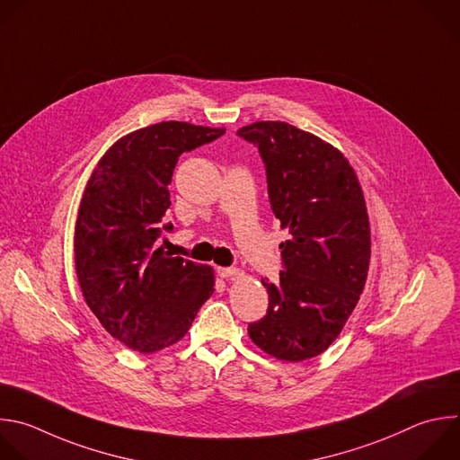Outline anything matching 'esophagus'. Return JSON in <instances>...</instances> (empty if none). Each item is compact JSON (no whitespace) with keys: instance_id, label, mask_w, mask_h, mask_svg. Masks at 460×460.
Wrapping results in <instances>:
<instances>
[{"instance_id":"34e87169","label":"esophagus","mask_w":460,"mask_h":460,"mask_svg":"<svg viewBox=\"0 0 460 460\" xmlns=\"http://www.w3.org/2000/svg\"><path fill=\"white\" fill-rule=\"evenodd\" d=\"M217 272H218L220 278H231V276H238L240 274V270L236 267H218Z\"/></svg>"}]
</instances>
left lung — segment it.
Masks as SVG:
<instances>
[{
    "label": "left lung",
    "instance_id": "8db88e82",
    "mask_svg": "<svg viewBox=\"0 0 460 460\" xmlns=\"http://www.w3.org/2000/svg\"><path fill=\"white\" fill-rule=\"evenodd\" d=\"M238 135L258 146L272 213L290 234L279 243V281L261 279L269 309L249 338L279 361L316 358L365 288L370 224L361 184L338 147L288 122L258 120Z\"/></svg>",
    "mask_w": 460,
    "mask_h": 460
}]
</instances>
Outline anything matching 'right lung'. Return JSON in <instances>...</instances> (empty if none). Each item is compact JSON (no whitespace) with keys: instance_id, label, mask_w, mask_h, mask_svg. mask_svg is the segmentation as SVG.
I'll return each instance as SVG.
<instances>
[{"instance_id":"1","label":"right lung","mask_w":460,"mask_h":460,"mask_svg":"<svg viewBox=\"0 0 460 460\" xmlns=\"http://www.w3.org/2000/svg\"><path fill=\"white\" fill-rule=\"evenodd\" d=\"M226 128L157 122L119 138L97 163L77 213L75 272L90 311L104 331L140 354L181 341L215 272L153 243L170 208V184L184 151L213 142Z\"/></svg>"}]
</instances>
